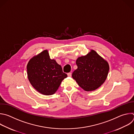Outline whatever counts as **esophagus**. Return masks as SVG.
<instances>
[{"mask_svg": "<svg viewBox=\"0 0 134 134\" xmlns=\"http://www.w3.org/2000/svg\"><path fill=\"white\" fill-rule=\"evenodd\" d=\"M67 75H68V77H71V72H68L67 74Z\"/></svg>", "mask_w": 134, "mask_h": 134, "instance_id": "obj_1", "label": "esophagus"}]
</instances>
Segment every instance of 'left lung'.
Here are the masks:
<instances>
[{"instance_id": "1", "label": "left lung", "mask_w": 134, "mask_h": 134, "mask_svg": "<svg viewBox=\"0 0 134 134\" xmlns=\"http://www.w3.org/2000/svg\"><path fill=\"white\" fill-rule=\"evenodd\" d=\"M76 64L78 68L72 72V77L86 91L96 90L107 78L109 65L93 50L86 56L79 57Z\"/></svg>"}]
</instances>
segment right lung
Instances as JSON below:
<instances>
[{
    "label": "right lung",
    "mask_w": 134,
    "mask_h": 134,
    "mask_svg": "<svg viewBox=\"0 0 134 134\" xmlns=\"http://www.w3.org/2000/svg\"><path fill=\"white\" fill-rule=\"evenodd\" d=\"M27 69L31 85L38 92L45 95L54 94L63 80L67 77L63 72L62 66L50 58L46 50L31 58Z\"/></svg>",
    "instance_id": "right-lung-1"
}]
</instances>
